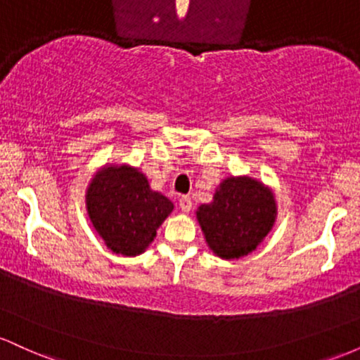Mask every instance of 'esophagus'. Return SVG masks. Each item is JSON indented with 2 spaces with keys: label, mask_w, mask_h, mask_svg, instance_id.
<instances>
[{
  "label": "esophagus",
  "mask_w": 360,
  "mask_h": 360,
  "mask_svg": "<svg viewBox=\"0 0 360 360\" xmlns=\"http://www.w3.org/2000/svg\"><path fill=\"white\" fill-rule=\"evenodd\" d=\"M179 208L183 210L184 213L191 212V208H193L191 198H189V196H181V198H179Z\"/></svg>",
  "instance_id": "1"
}]
</instances>
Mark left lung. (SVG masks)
Listing matches in <instances>:
<instances>
[{
    "mask_svg": "<svg viewBox=\"0 0 360 360\" xmlns=\"http://www.w3.org/2000/svg\"><path fill=\"white\" fill-rule=\"evenodd\" d=\"M278 217L274 193L250 176H230L218 184L213 201L196 210L210 250L220 259L249 255L267 237Z\"/></svg>",
    "mask_w": 360,
    "mask_h": 360,
    "instance_id": "obj_1",
    "label": "left lung"
}]
</instances>
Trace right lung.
Masks as SVG:
<instances>
[{
    "label": "right lung",
    "mask_w": 360,
    "mask_h": 360,
    "mask_svg": "<svg viewBox=\"0 0 360 360\" xmlns=\"http://www.w3.org/2000/svg\"><path fill=\"white\" fill-rule=\"evenodd\" d=\"M86 210L111 252L135 257L150 245L174 205L150 189L147 176L137 167L106 164L86 189Z\"/></svg>",
    "instance_id": "right-lung-1"
}]
</instances>
